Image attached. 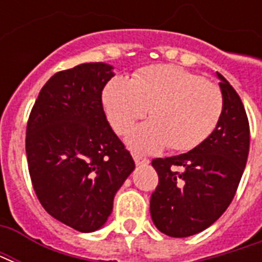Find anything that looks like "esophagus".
<instances>
[{
    "mask_svg": "<svg viewBox=\"0 0 262 262\" xmlns=\"http://www.w3.org/2000/svg\"><path fill=\"white\" fill-rule=\"evenodd\" d=\"M133 160H135V163H136L137 165L148 164V163H150V161H148V159H146V157H142V156H139V154H133Z\"/></svg>",
    "mask_w": 262,
    "mask_h": 262,
    "instance_id": "obj_1",
    "label": "esophagus"
}]
</instances>
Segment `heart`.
Returning a JSON list of instances; mask_svg holds the SVG:
<instances>
[{
	"instance_id": "heart-1",
	"label": "heart",
	"mask_w": 262,
	"mask_h": 262,
	"mask_svg": "<svg viewBox=\"0 0 262 262\" xmlns=\"http://www.w3.org/2000/svg\"><path fill=\"white\" fill-rule=\"evenodd\" d=\"M109 123L123 135L136 120H151L133 127L127 146L137 153H157L168 147L184 153L201 146L219 125L225 108L217 85L172 64L148 66L132 75L114 77L102 91Z\"/></svg>"
}]
</instances>
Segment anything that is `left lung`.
Instances as JSON below:
<instances>
[{
	"label": "left lung",
	"instance_id": "8db88e82",
	"mask_svg": "<svg viewBox=\"0 0 262 262\" xmlns=\"http://www.w3.org/2000/svg\"><path fill=\"white\" fill-rule=\"evenodd\" d=\"M225 108L219 125L188 153L154 159L159 185L150 213L156 227L170 237H188L212 226L236 195L250 148V126L238 94L219 73Z\"/></svg>",
	"mask_w": 262,
	"mask_h": 262
}]
</instances>
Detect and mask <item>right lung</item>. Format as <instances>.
Returning <instances> with one entry per match:
<instances>
[{
	"label": "right lung",
	"instance_id": "obj_1",
	"mask_svg": "<svg viewBox=\"0 0 262 262\" xmlns=\"http://www.w3.org/2000/svg\"><path fill=\"white\" fill-rule=\"evenodd\" d=\"M112 66L84 63L43 85L26 126V157L39 202L82 233L101 229L135 161L106 120L102 90Z\"/></svg>",
	"mask_w": 262,
	"mask_h": 262
}]
</instances>
